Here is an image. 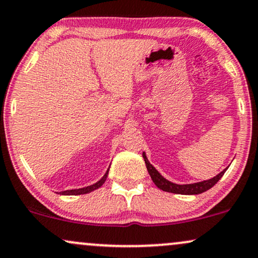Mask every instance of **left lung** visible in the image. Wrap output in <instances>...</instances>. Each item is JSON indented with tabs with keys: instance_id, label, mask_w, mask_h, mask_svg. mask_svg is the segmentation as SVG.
<instances>
[{
	"instance_id": "8db88e82",
	"label": "left lung",
	"mask_w": 258,
	"mask_h": 258,
	"mask_svg": "<svg viewBox=\"0 0 258 258\" xmlns=\"http://www.w3.org/2000/svg\"><path fill=\"white\" fill-rule=\"evenodd\" d=\"M142 157L145 159V164H146V168L148 170V174H150L151 178L158 187L159 189L165 190V192H170V193H175V195H201V193L205 192V190L210 189L211 187H214L215 184L219 182V180L223 176L226 170L228 168H226L225 170L221 171L220 174H217L216 176L210 178V180H205L202 181V182H196V183H188V184H177L174 182H170L169 180H166L159 174L158 170H157L154 166L148 162L146 153H142Z\"/></svg>"
}]
</instances>
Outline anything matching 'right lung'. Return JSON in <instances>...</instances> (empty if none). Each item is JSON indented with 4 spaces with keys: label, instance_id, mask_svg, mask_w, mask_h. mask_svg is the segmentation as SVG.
<instances>
[{
    "label": "right lung",
    "instance_id": "1",
    "mask_svg": "<svg viewBox=\"0 0 258 258\" xmlns=\"http://www.w3.org/2000/svg\"><path fill=\"white\" fill-rule=\"evenodd\" d=\"M108 170H110V168L107 169V171H106V174L102 176V178H100L96 183L94 184H90V186H87V187H83V188H78V189H68V190H62V192H60V195L62 196H78V195H86V193H90L93 192V190L98 189L99 187H101L104 182L106 181V178H107V175H108Z\"/></svg>",
    "mask_w": 258,
    "mask_h": 258
}]
</instances>
